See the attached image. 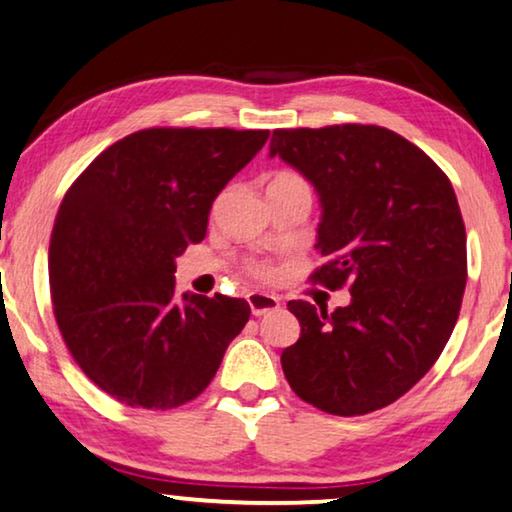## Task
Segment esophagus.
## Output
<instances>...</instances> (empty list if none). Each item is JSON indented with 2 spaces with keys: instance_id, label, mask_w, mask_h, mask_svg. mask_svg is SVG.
Segmentation results:
<instances>
[{
  "instance_id": "1",
  "label": "esophagus",
  "mask_w": 512,
  "mask_h": 512,
  "mask_svg": "<svg viewBox=\"0 0 512 512\" xmlns=\"http://www.w3.org/2000/svg\"><path fill=\"white\" fill-rule=\"evenodd\" d=\"M248 303H250V310H253L255 317H262V315H266V312H273L280 308V301L276 299V296L264 294V292H250Z\"/></svg>"
}]
</instances>
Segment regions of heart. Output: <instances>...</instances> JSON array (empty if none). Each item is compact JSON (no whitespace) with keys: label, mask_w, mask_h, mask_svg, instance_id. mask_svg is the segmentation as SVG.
Segmentation results:
<instances>
[{"label":"heart","mask_w":512,"mask_h":512,"mask_svg":"<svg viewBox=\"0 0 512 512\" xmlns=\"http://www.w3.org/2000/svg\"><path fill=\"white\" fill-rule=\"evenodd\" d=\"M269 188H287V190H301V193H308L310 195V186L308 181H305L301 174L296 172H287L282 170L278 172L276 177H273L271 186ZM246 271L250 273V276L255 278H262V280H271L276 278V266L264 262V259H250V262H246Z\"/></svg>","instance_id":"1"}]
</instances>
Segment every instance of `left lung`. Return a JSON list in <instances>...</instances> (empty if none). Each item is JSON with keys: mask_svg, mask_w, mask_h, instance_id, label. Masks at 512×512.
Here are the masks:
<instances>
[{"mask_svg": "<svg viewBox=\"0 0 512 512\" xmlns=\"http://www.w3.org/2000/svg\"><path fill=\"white\" fill-rule=\"evenodd\" d=\"M271 156L319 193L312 285L349 287L345 308L289 301L301 338L280 356L292 391L335 416H363L425 377L455 329L467 232L451 179L384 126L278 128Z\"/></svg>", "mask_w": 512, "mask_h": 512, "instance_id": "8db88e82", "label": "left lung"}]
</instances>
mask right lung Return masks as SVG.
Instances as JSON below:
<instances>
[{
    "label": "right lung",
    "mask_w": 512,
    "mask_h": 512,
    "mask_svg": "<svg viewBox=\"0 0 512 512\" xmlns=\"http://www.w3.org/2000/svg\"><path fill=\"white\" fill-rule=\"evenodd\" d=\"M269 131L144 128L114 142L66 190L50 236V294L68 352L110 398L174 409L211 384L250 305L174 301V257L207 234L220 190Z\"/></svg>",
    "instance_id": "obj_1"
}]
</instances>
